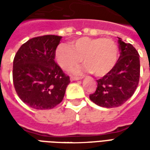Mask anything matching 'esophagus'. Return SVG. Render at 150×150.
Wrapping results in <instances>:
<instances>
[{
    "instance_id": "34e87169",
    "label": "esophagus",
    "mask_w": 150,
    "mask_h": 150,
    "mask_svg": "<svg viewBox=\"0 0 150 150\" xmlns=\"http://www.w3.org/2000/svg\"><path fill=\"white\" fill-rule=\"evenodd\" d=\"M70 79H71V81H77V80H79L80 78H78V77H73V76H71Z\"/></svg>"
}]
</instances>
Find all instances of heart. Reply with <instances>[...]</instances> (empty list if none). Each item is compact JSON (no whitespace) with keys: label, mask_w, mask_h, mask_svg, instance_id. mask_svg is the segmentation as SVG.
Segmentation results:
<instances>
[{"label":"heart","mask_w":150,"mask_h":150,"mask_svg":"<svg viewBox=\"0 0 150 150\" xmlns=\"http://www.w3.org/2000/svg\"><path fill=\"white\" fill-rule=\"evenodd\" d=\"M118 55L116 43L108 38H79L71 42L70 46L59 45L54 53L56 62L64 71L71 70L83 59L85 65L72 72L76 75L93 73L96 77L108 75L116 65Z\"/></svg>","instance_id":"b5f03b06"}]
</instances>
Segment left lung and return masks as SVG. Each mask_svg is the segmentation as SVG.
<instances>
[{
    "label": "left lung",
    "mask_w": 150,
    "mask_h": 150,
    "mask_svg": "<svg viewBox=\"0 0 150 150\" xmlns=\"http://www.w3.org/2000/svg\"><path fill=\"white\" fill-rule=\"evenodd\" d=\"M120 55L112 71L100 79L96 91L90 100L98 106L116 108L122 105L132 96L137 88L140 78V56L130 43L118 38Z\"/></svg>",
    "instance_id": "obj_1"
}]
</instances>
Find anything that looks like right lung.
<instances>
[{"instance_id": "1", "label": "right lung", "mask_w": 150, "mask_h": 150, "mask_svg": "<svg viewBox=\"0 0 150 150\" xmlns=\"http://www.w3.org/2000/svg\"><path fill=\"white\" fill-rule=\"evenodd\" d=\"M61 36L45 35L28 40L13 59V80L21 100L38 110L51 109L62 102L70 78L54 61Z\"/></svg>"}]
</instances>
